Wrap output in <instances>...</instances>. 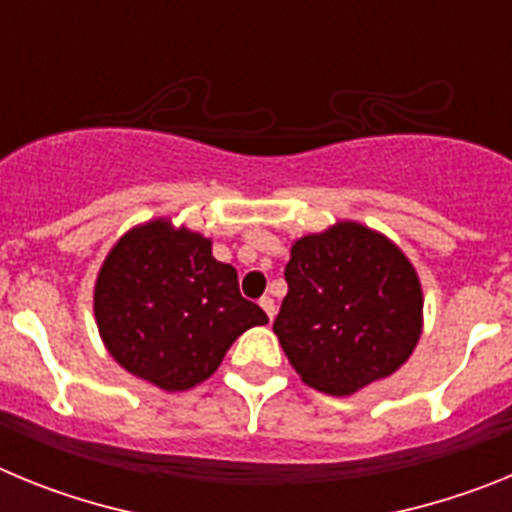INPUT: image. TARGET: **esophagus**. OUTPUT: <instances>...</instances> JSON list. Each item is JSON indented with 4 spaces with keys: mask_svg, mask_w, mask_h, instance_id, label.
<instances>
[{
    "mask_svg": "<svg viewBox=\"0 0 512 512\" xmlns=\"http://www.w3.org/2000/svg\"><path fill=\"white\" fill-rule=\"evenodd\" d=\"M259 305L264 307V312L269 315V320H274V315H277V305H274V300H271V297H261Z\"/></svg>",
    "mask_w": 512,
    "mask_h": 512,
    "instance_id": "esophagus-1",
    "label": "esophagus"
}]
</instances>
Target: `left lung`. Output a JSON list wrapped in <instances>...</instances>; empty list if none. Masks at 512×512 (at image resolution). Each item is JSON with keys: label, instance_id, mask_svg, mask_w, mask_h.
Returning a JSON list of instances; mask_svg holds the SVG:
<instances>
[{"label": "left lung", "instance_id": "8db88e82", "mask_svg": "<svg viewBox=\"0 0 512 512\" xmlns=\"http://www.w3.org/2000/svg\"><path fill=\"white\" fill-rule=\"evenodd\" d=\"M274 333L302 382L351 395L390 377L423 333V289L408 256L377 230L341 220L292 243Z\"/></svg>", "mask_w": 512, "mask_h": 512}]
</instances>
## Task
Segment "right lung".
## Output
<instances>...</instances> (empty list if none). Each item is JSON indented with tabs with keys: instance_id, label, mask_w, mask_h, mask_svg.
Masks as SVG:
<instances>
[{
	"instance_id": "add662e5",
	"label": "right lung",
	"mask_w": 512,
	"mask_h": 512,
	"mask_svg": "<svg viewBox=\"0 0 512 512\" xmlns=\"http://www.w3.org/2000/svg\"><path fill=\"white\" fill-rule=\"evenodd\" d=\"M94 318L112 359L166 392L205 382L235 338L269 323L241 297L238 271L212 256L210 238L166 217L130 228L107 253Z\"/></svg>"
}]
</instances>
